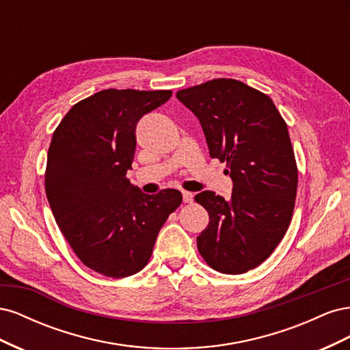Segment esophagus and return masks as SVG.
<instances>
[{"label":"esophagus","instance_id":"34e87169","mask_svg":"<svg viewBox=\"0 0 350 350\" xmlns=\"http://www.w3.org/2000/svg\"><path fill=\"white\" fill-rule=\"evenodd\" d=\"M183 200H184V203H193L194 194L189 193V191H183Z\"/></svg>","mask_w":350,"mask_h":350}]
</instances>
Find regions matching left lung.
<instances>
[{
  "label": "left lung",
  "mask_w": 350,
  "mask_h": 350,
  "mask_svg": "<svg viewBox=\"0 0 350 350\" xmlns=\"http://www.w3.org/2000/svg\"><path fill=\"white\" fill-rule=\"evenodd\" d=\"M176 98L197 116L210 156L226 162L234 181L229 201L213 191L196 196L210 217L197 237L201 257L225 274L256 269L293 215L298 167L288 125L267 94L234 79L183 89Z\"/></svg>",
  "instance_id": "1"
}]
</instances>
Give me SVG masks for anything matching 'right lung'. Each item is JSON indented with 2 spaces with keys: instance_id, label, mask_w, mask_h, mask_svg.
Masks as SVG:
<instances>
[{
  "instance_id": "right-lung-1",
  "label": "right lung",
  "mask_w": 350,
  "mask_h": 350,
  "mask_svg": "<svg viewBox=\"0 0 350 350\" xmlns=\"http://www.w3.org/2000/svg\"><path fill=\"white\" fill-rule=\"evenodd\" d=\"M171 96V90H100L74 105L52 135L45 171L51 210L80 261L103 276L139 273L181 206L178 189L147 196L126 178L137 122Z\"/></svg>"
}]
</instances>
